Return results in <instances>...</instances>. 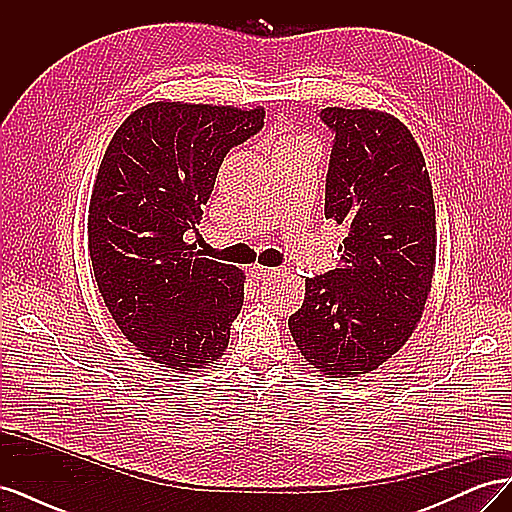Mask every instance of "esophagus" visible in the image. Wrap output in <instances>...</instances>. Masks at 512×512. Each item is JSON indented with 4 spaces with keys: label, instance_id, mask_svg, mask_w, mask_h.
Listing matches in <instances>:
<instances>
[{
    "label": "esophagus",
    "instance_id": "1",
    "mask_svg": "<svg viewBox=\"0 0 512 512\" xmlns=\"http://www.w3.org/2000/svg\"><path fill=\"white\" fill-rule=\"evenodd\" d=\"M250 275L252 277H256V280H275V277H280V275H284V271H280V269H269V267H252L250 269Z\"/></svg>",
    "mask_w": 512,
    "mask_h": 512
}]
</instances>
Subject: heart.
Returning <instances> with one entry per match:
<instances>
[{"label": "heart", "instance_id": "b5f03b06", "mask_svg": "<svg viewBox=\"0 0 512 512\" xmlns=\"http://www.w3.org/2000/svg\"><path fill=\"white\" fill-rule=\"evenodd\" d=\"M305 151H316V143L309 136L284 134L280 136V141L275 143V158L292 156V153H305Z\"/></svg>", "mask_w": 512, "mask_h": 512}]
</instances>
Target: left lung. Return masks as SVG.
<instances>
[{
    "mask_svg": "<svg viewBox=\"0 0 512 512\" xmlns=\"http://www.w3.org/2000/svg\"><path fill=\"white\" fill-rule=\"evenodd\" d=\"M335 134L324 218L346 230L339 267L305 280L288 318L303 359L329 378L378 369L408 342L436 269V205L421 147L389 113L322 108Z\"/></svg>",
    "mask_w": 512,
    "mask_h": 512,
    "instance_id": "8db88e82",
    "label": "left lung"
}]
</instances>
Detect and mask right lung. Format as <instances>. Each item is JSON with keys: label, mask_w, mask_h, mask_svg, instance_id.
Masks as SVG:
<instances>
[{"label": "right lung", "mask_w": 512, "mask_h": 512, "mask_svg": "<svg viewBox=\"0 0 512 512\" xmlns=\"http://www.w3.org/2000/svg\"><path fill=\"white\" fill-rule=\"evenodd\" d=\"M265 126V111L151 102L108 143L89 203L91 269L128 342L153 363L194 371L224 354L245 275L200 258L198 232L226 153Z\"/></svg>", "instance_id": "1"}]
</instances>
